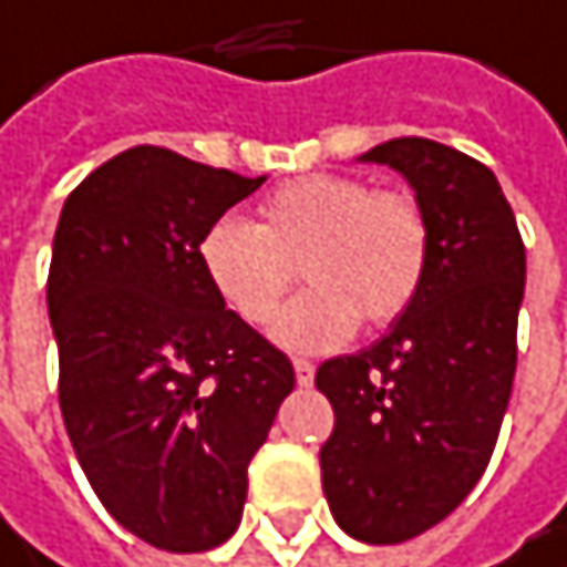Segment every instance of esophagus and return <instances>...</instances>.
Instances as JSON below:
<instances>
[{"label":"esophagus","mask_w":567,"mask_h":567,"mask_svg":"<svg viewBox=\"0 0 567 567\" xmlns=\"http://www.w3.org/2000/svg\"><path fill=\"white\" fill-rule=\"evenodd\" d=\"M296 382H299L302 389H309V385L316 382V365L306 362V359H296Z\"/></svg>","instance_id":"34e87169"}]
</instances>
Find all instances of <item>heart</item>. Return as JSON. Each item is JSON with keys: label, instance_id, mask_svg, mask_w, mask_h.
<instances>
[{"label": "heart", "instance_id": "heart-1", "mask_svg": "<svg viewBox=\"0 0 567 567\" xmlns=\"http://www.w3.org/2000/svg\"><path fill=\"white\" fill-rule=\"evenodd\" d=\"M208 289L241 322L265 326L292 289L309 286L271 326V339L302 355L346 346L359 322L385 329L409 312L432 261V225L405 192H379L359 175L316 172L271 188L258 221L215 218L198 245Z\"/></svg>", "mask_w": 567, "mask_h": 567}]
</instances>
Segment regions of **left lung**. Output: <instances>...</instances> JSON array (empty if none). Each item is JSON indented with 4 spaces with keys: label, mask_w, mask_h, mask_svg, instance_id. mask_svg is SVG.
Listing matches in <instances>:
<instances>
[{
    "label": "left lung",
    "mask_w": 567,
    "mask_h": 567,
    "mask_svg": "<svg viewBox=\"0 0 567 567\" xmlns=\"http://www.w3.org/2000/svg\"><path fill=\"white\" fill-rule=\"evenodd\" d=\"M405 175L432 225L425 286L369 349L316 372L336 409L322 488L342 532L409 542L478 485L498 442L518 362L525 245L495 172L432 138L362 155Z\"/></svg>",
    "instance_id": "1"
}]
</instances>
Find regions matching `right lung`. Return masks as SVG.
Listing matches in <instances>:
<instances>
[{
    "label": "right lung",
    "mask_w": 567,
    "mask_h": 567,
    "mask_svg": "<svg viewBox=\"0 0 567 567\" xmlns=\"http://www.w3.org/2000/svg\"><path fill=\"white\" fill-rule=\"evenodd\" d=\"M261 182L135 145L72 188L52 238L65 432L109 515L165 551L235 535L248 462L296 389L292 362L221 306L195 258Z\"/></svg>",
    "instance_id": "right-lung-1"
}]
</instances>
